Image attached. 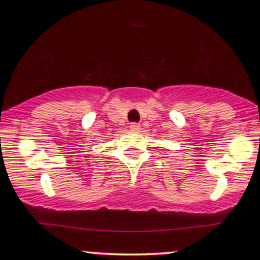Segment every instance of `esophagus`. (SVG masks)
Returning <instances> with one entry per match:
<instances>
[{
	"label": "esophagus",
	"mask_w": 260,
	"mask_h": 260,
	"mask_svg": "<svg viewBox=\"0 0 260 260\" xmlns=\"http://www.w3.org/2000/svg\"><path fill=\"white\" fill-rule=\"evenodd\" d=\"M129 128H131V131H133V132H138V131L140 129V124L136 123V122H132Z\"/></svg>",
	"instance_id": "1"
}]
</instances>
